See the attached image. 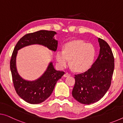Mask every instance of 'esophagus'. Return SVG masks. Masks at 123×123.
<instances>
[{"label":"esophagus","mask_w":123,"mask_h":123,"mask_svg":"<svg viewBox=\"0 0 123 123\" xmlns=\"http://www.w3.org/2000/svg\"><path fill=\"white\" fill-rule=\"evenodd\" d=\"M70 76V74H69V73H65V74L64 75V76L65 77H68V76Z\"/></svg>","instance_id":"obj_1"}]
</instances>
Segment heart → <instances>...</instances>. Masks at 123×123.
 Listing matches in <instances>:
<instances>
[{"mask_svg":"<svg viewBox=\"0 0 123 123\" xmlns=\"http://www.w3.org/2000/svg\"><path fill=\"white\" fill-rule=\"evenodd\" d=\"M96 50L92 44L81 40L69 42L64 44L63 51L58 50L56 59L60 67L69 63L75 71L83 72L88 70L93 63Z\"/></svg>","mask_w":123,"mask_h":123,"instance_id":"1","label":"heart"}]
</instances>
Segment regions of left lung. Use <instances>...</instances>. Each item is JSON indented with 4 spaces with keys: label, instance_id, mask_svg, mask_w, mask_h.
I'll list each match as a JSON object with an SVG mask.
<instances>
[{
    "label": "left lung",
    "instance_id": "1",
    "mask_svg": "<svg viewBox=\"0 0 123 123\" xmlns=\"http://www.w3.org/2000/svg\"><path fill=\"white\" fill-rule=\"evenodd\" d=\"M100 50L97 60L87 71L75 75L72 95L81 103L98 101L110 87L114 68V58L108 44L98 38Z\"/></svg>",
    "mask_w": 123,
    "mask_h": 123
}]
</instances>
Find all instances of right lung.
<instances>
[{"label": "right lung", "mask_w": 123, "mask_h": 123, "mask_svg": "<svg viewBox=\"0 0 123 123\" xmlns=\"http://www.w3.org/2000/svg\"><path fill=\"white\" fill-rule=\"evenodd\" d=\"M55 31L40 30L26 34L18 41L13 50L10 60V70L14 86L16 93L26 102L38 104L44 102L52 94L57 81L64 74V71L54 69L52 62L49 64L46 71L36 80H25L18 74L16 69V58L18 50L32 44H40L50 50L56 51L58 41L54 36Z\"/></svg>", "instance_id": "add662e5"}]
</instances>
